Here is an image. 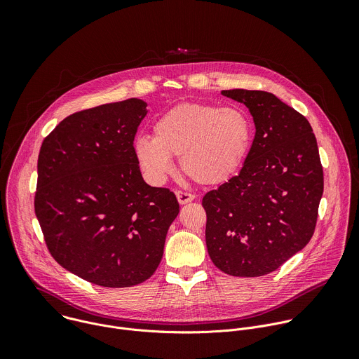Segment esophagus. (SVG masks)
I'll use <instances>...</instances> for the list:
<instances>
[{"mask_svg":"<svg viewBox=\"0 0 359 359\" xmlns=\"http://www.w3.org/2000/svg\"><path fill=\"white\" fill-rule=\"evenodd\" d=\"M176 197H177V200H179L180 204H187V203H190L191 200H194V194L187 193V191H182V190H177V191H176Z\"/></svg>","mask_w":359,"mask_h":359,"instance_id":"esophagus-1","label":"esophagus"}]
</instances>
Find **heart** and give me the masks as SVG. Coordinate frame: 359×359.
Returning <instances> with one entry per match:
<instances>
[{
    "label": "heart",
    "mask_w": 359,
    "mask_h": 359,
    "mask_svg": "<svg viewBox=\"0 0 359 359\" xmlns=\"http://www.w3.org/2000/svg\"><path fill=\"white\" fill-rule=\"evenodd\" d=\"M251 122L237 107L180 104L153 125V136L140 135L133 155L153 183H163L180 156L183 172L200 184H220L243 163L251 143Z\"/></svg>",
    "instance_id": "b5f03b06"
}]
</instances>
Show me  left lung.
<instances>
[{
    "label": "left lung",
    "instance_id": "1",
    "mask_svg": "<svg viewBox=\"0 0 359 359\" xmlns=\"http://www.w3.org/2000/svg\"><path fill=\"white\" fill-rule=\"evenodd\" d=\"M252 115L255 136L237 176L203 197L212 262L233 277L281 267L311 240L324 172L310 122L266 90H222Z\"/></svg>",
    "mask_w": 359,
    "mask_h": 359
}]
</instances>
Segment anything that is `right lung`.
Instances as JSON below:
<instances>
[{"mask_svg":"<svg viewBox=\"0 0 359 359\" xmlns=\"http://www.w3.org/2000/svg\"><path fill=\"white\" fill-rule=\"evenodd\" d=\"M146 104L130 97L65 118L42 142L35 215L45 244L68 271L123 288L156 271L179 203L144 183L133 140Z\"/></svg>","mask_w":359,"mask_h":359,"instance_id":"1","label":"right lung"}]
</instances>
